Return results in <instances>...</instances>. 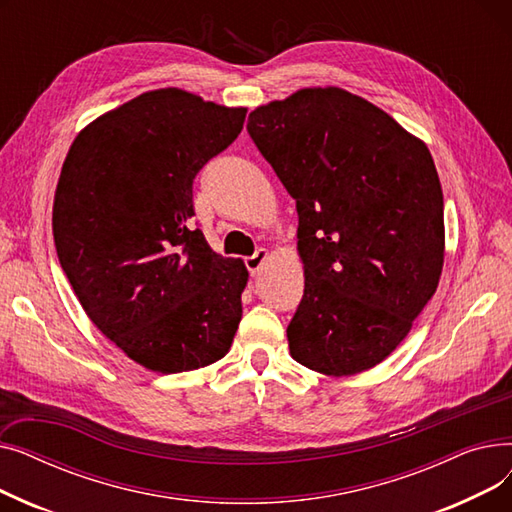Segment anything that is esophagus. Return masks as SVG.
I'll return each instance as SVG.
<instances>
[{"instance_id":"esophagus-1","label":"esophagus","mask_w":512,"mask_h":512,"mask_svg":"<svg viewBox=\"0 0 512 512\" xmlns=\"http://www.w3.org/2000/svg\"><path fill=\"white\" fill-rule=\"evenodd\" d=\"M267 255H270V253H267L265 249H259V251H255L251 257L245 259V265H247V270H249L251 276H257V274H259V270L263 267Z\"/></svg>"}]
</instances>
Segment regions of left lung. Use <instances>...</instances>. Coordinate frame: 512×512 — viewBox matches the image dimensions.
<instances>
[{
    "label": "left lung",
    "instance_id": "obj_1",
    "mask_svg": "<svg viewBox=\"0 0 512 512\" xmlns=\"http://www.w3.org/2000/svg\"><path fill=\"white\" fill-rule=\"evenodd\" d=\"M247 130L297 201L305 292L286 330L292 359L338 378L375 367L440 282L444 197L432 153L338 87L261 105Z\"/></svg>",
    "mask_w": 512,
    "mask_h": 512
}]
</instances>
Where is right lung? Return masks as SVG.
I'll return each instance as SVG.
<instances>
[{
	"label": "right lung",
	"mask_w": 512,
	"mask_h": 512,
	"mask_svg": "<svg viewBox=\"0 0 512 512\" xmlns=\"http://www.w3.org/2000/svg\"><path fill=\"white\" fill-rule=\"evenodd\" d=\"M247 107L176 87L130 99L78 132L53 199L64 274L103 336L157 373L220 361L249 272L191 226L193 180L238 137Z\"/></svg>",
	"instance_id": "right-lung-1"
}]
</instances>
